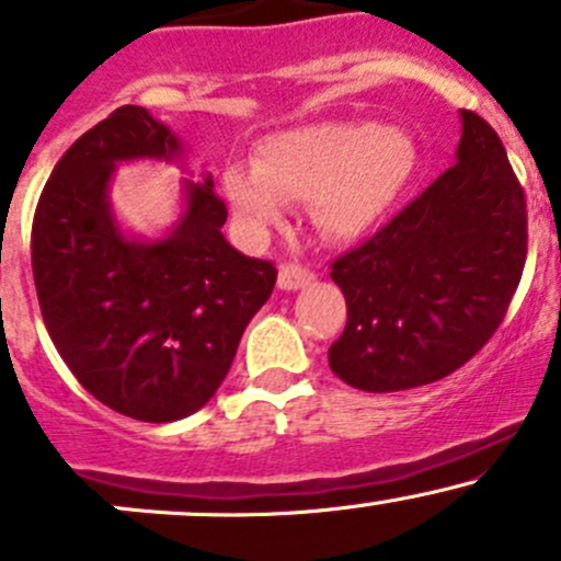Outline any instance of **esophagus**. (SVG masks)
<instances>
[{"label":"esophagus","instance_id":"1","mask_svg":"<svg viewBox=\"0 0 561 561\" xmlns=\"http://www.w3.org/2000/svg\"><path fill=\"white\" fill-rule=\"evenodd\" d=\"M314 274L298 263H287L279 268V287L282 290H301V287L312 285Z\"/></svg>","mask_w":561,"mask_h":561}]
</instances>
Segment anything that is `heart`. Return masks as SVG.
Listing matches in <instances>:
<instances>
[{"label":"heart","mask_w":561,"mask_h":561,"mask_svg":"<svg viewBox=\"0 0 561 561\" xmlns=\"http://www.w3.org/2000/svg\"><path fill=\"white\" fill-rule=\"evenodd\" d=\"M415 171L417 144L407 129L322 122L265 138L254 165L230 162L222 192L252 236L279 225L287 201H307L325 239L353 241L396 206Z\"/></svg>","instance_id":"1"}]
</instances>
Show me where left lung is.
<instances>
[{
	"mask_svg": "<svg viewBox=\"0 0 561 561\" xmlns=\"http://www.w3.org/2000/svg\"><path fill=\"white\" fill-rule=\"evenodd\" d=\"M456 165L333 263L347 325L333 375L369 393L428 386L500 328L522 282L526 201L489 122L461 111Z\"/></svg>",
	"mask_w": 561,
	"mask_h": 561,
	"instance_id": "obj_1",
	"label": "left lung"
}]
</instances>
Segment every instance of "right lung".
<instances>
[{
    "mask_svg": "<svg viewBox=\"0 0 561 561\" xmlns=\"http://www.w3.org/2000/svg\"><path fill=\"white\" fill-rule=\"evenodd\" d=\"M184 144L146 107L122 105L56 162L32 225L45 328L98 401L146 423L201 410L268 301L276 268L228 244L211 175L181 184V217L157 239L113 214L122 162H179Z\"/></svg>",
    "mask_w": 561,
    "mask_h": 561,
    "instance_id": "obj_1",
    "label": "right lung"
}]
</instances>
